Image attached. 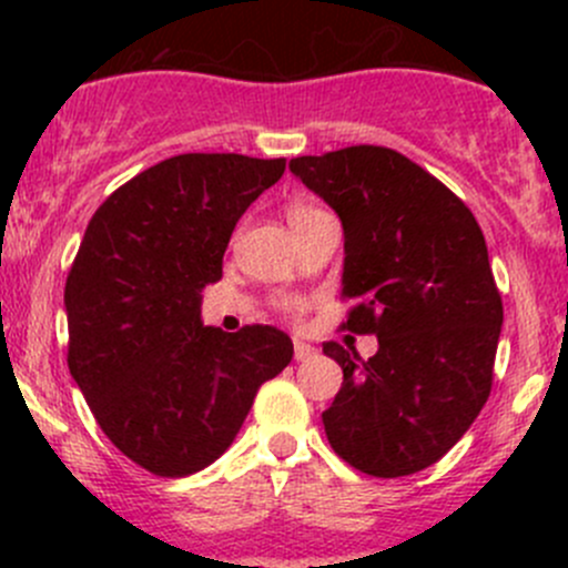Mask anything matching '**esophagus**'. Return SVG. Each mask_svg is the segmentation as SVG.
Here are the masks:
<instances>
[{"instance_id": "1", "label": "esophagus", "mask_w": 568, "mask_h": 568, "mask_svg": "<svg viewBox=\"0 0 568 568\" xmlns=\"http://www.w3.org/2000/svg\"><path fill=\"white\" fill-rule=\"evenodd\" d=\"M313 354H316V346H311V343L294 337V359H296V363H305V359H311Z\"/></svg>"}]
</instances>
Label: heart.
<instances>
[{"mask_svg":"<svg viewBox=\"0 0 568 568\" xmlns=\"http://www.w3.org/2000/svg\"><path fill=\"white\" fill-rule=\"evenodd\" d=\"M318 214H324V211L313 209V205H307V203H291L288 211H285V220H288L291 227H300V225H305V222L316 220Z\"/></svg>","mask_w":568,"mask_h":568,"instance_id":"b5f03b06","label":"heart"}]
</instances>
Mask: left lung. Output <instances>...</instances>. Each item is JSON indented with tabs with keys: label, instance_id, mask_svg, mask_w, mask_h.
<instances>
[{
	"label": "left lung",
	"instance_id": "left-lung-1",
	"mask_svg": "<svg viewBox=\"0 0 568 568\" xmlns=\"http://www.w3.org/2000/svg\"><path fill=\"white\" fill-rule=\"evenodd\" d=\"M343 225V326L374 332L371 359L324 343L343 385L321 415L341 459L376 478L439 462L491 390L503 302L484 233L448 186L390 148L291 159Z\"/></svg>",
	"mask_w": 568,
	"mask_h": 568
}]
</instances>
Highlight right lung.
<instances>
[{
  "label": "right lung",
  "mask_w": 568,
  "mask_h": 568,
  "mask_svg": "<svg viewBox=\"0 0 568 568\" xmlns=\"http://www.w3.org/2000/svg\"><path fill=\"white\" fill-rule=\"evenodd\" d=\"M283 173L285 159L181 153L109 194L84 231L65 283L68 368L101 432L151 473L220 459L294 357L274 326L222 332L200 316L233 227Z\"/></svg>",
  "instance_id": "1"
}]
</instances>
